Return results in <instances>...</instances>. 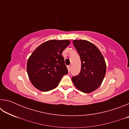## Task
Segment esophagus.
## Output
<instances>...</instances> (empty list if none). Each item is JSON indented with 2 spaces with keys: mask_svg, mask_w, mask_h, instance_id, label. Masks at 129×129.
<instances>
[{
  "mask_svg": "<svg viewBox=\"0 0 129 129\" xmlns=\"http://www.w3.org/2000/svg\"><path fill=\"white\" fill-rule=\"evenodd\" d=\"M67 68H68V72H70L71 69V65H68V66H67Z\"/></svg>",
  "mask_w": 129,
  "mask_h": 129,
  "instance_id": "esophagus-1",
  "label": "esophagus"
}]
</instances>
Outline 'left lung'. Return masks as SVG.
I'll return each mask as SVG.
<instances>
[{
    "instance_id": "1",
    "label": "left lung",
    "mask_w": 129,
    "mask_h": 129,
    "mask_svg": "<svg viewBox=\"0 0 129 129\" xmlns=\"http://www.w3.org/2000/svg\"><path fill=\"white\" fill-rule=\"evenodd\" d=\"M74 46L80 56L81 68L72 78L76 88L85 93L95 90L105 77L106 65L101 52L93 43L85 40H74Z\"/></svg>"
}]
</instances>
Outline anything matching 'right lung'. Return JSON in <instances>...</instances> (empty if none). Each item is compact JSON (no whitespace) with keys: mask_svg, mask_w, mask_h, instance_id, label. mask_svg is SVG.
I'll return each mask as SVG.
<instances>
[{"mask_svg":"<svg viewBox=\"0 0 129 129\" xmlns=\"http://www.w3.org/2000/svg\"><path fill=\"white\" fill-rule=\"evenodd\" d=\"M71 41L51 40L37 48L28 58L27 73L32 85L38 90L48 91L58 86L68 72L62 56Z\"/></svg>","mask_w":129,"mask_h":129,"instance_id":"right-lung-1","label":"right lung"}]
</instances>
